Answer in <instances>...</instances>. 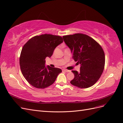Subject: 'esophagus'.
I'll use <instances>...</instances> for the list:
<instances>
[{"label":"esophagus","mask_w":123,"mask_h":123,"mask_svg":"<svg viewBox=\"0 0 123 123\" xmlns=\"http://www.w3.org/2000/svg\"><path fill=\"white\" fill-rule=\"evenodd\" d=\"M62 71H64V72H70V70H66V69H63V70H62Z\"/></svg>","instance_id":"1"}]
</instances>
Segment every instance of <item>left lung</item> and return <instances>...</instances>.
Returning <instances> with one entry per match:
<instances>
[{"label": "left lung", "mask_w": 123, "mask_h": 123, "mask_svg": "<svg viewBox=\"0 0 123 123\" xmlns=\"http://www.w3.org/2000/svg\"><path fill=\"white\" fill-rule=\"evenodd\" d=\"M62 37L71 49L74 61L80 64L79 72L72 71L74 78L70 83L79 88L92 86L99 80L105 67V56L103 48L94 39L82 33Z\"/></svg>", "instance_id": "8db88e82"}]
</instances>
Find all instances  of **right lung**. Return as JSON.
<instances>
[{"label":"right lung","mask_w":123,"mask_h":123,"mask_svg":"<svg viewBox=\"0 0 123 123\" xmlns=\"http://www.w3.org/2000/svg\"><path fill=\"white\" fill-rule=\"evenodd\" d=\"M63 42L60 36L52 34L36 35L24 46L19 57L20 69L23 76L32 86L44 89L52 85L61 69L46 67L45 59L50 57L55 48Z\"/></svg>","instance_id":"obj_1"}]
</instances>
